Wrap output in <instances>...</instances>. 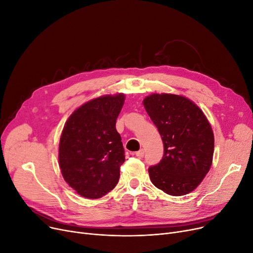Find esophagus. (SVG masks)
Returning a JSON list of instances; mask_svg holds the SVG:
<instances>
[{
	"instance_id": "34e87169",
	"label": "esophagus",
	"mask_w": 253,
	"mask_h": 253,
	"mask_svg": "<svg viewBox=\"0 0 253 253\" xmlns=\"http://www.w3.org/2000/svg\"><path fill=\"white\" fill-rule=\"evenodd\" d=\"M144 154H145V150H144V149H140L139 151H137V152L135 153V155H136L138 158H142V157H144Z\"/></svg>"
}]
</instances>
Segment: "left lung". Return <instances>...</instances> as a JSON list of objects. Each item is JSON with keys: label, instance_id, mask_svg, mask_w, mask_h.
<instances>
[{"label": "left lung", "instance_id": "left-lung-1", "mask_svg": "<svg viewBox=\"0 0 253 253\" xmlns=\"http://www.w3.org/2000/svg\"><path fill=\"white\" fill-rule=\"evenodd\" d=\"M142 104L164 147L161 161L149 169L152 183L173 196L193 191L212 166L214 133L210 122L199 106L182 95L154 93Z\"/></svg>", "mask_w": 253, "mask_h": 253}]
</instances>
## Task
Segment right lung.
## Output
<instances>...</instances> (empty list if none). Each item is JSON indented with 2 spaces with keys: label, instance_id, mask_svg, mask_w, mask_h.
Returning <instances> with one entry per match:
<instances>
[{
  "label": "right lung",
  "instance_id": "1",
  "mask_svg": "<svg viewBox=\"0 0 253 253\" xmlns=\"http://www.w3.org/2000/svg\"><path fill=\"white\" fill-rule=\"evenodd\" d=\"M125 95H103L70 115L59 145V166L64 180L86 199H100L113 190L125 161L116 121Z\"/></svg>",
  "mask_w": 253,
  "mask_h": 253
}]
</instances>
